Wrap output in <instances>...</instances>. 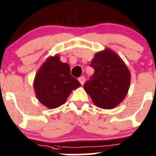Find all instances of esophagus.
<instances>
[{
  "label": "esophagus",
  "instance_id": "esophagus-1",
  "mask_svg": "<svg viewBox=\"0 0 156 156\" xmlns=\"http://www.w3.org/2000/svg\"><path fill=\"white\" fill-rule=\"evenodd\" d=\"M78 81H79V82L81 83V85H83L84 83V81H85V78H84V77H80V78H78Z\"/></svg>",
  "mask_w": 156,
  "mask_h": 156
}]
</instances>
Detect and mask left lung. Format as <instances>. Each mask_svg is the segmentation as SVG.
Wrapping results in <instances>:
<instances>
[{"label": "left lung", "instance_id": "obj_1", "mask_svg": "<svg viewBox=\"0 0 156 156\" xmlns=\"http://www.w3.org/2000/svg\"><path fill=\"white\" fill-rule=\"evenodd\" d=\"M90 66L94 73L85 82L84 89L98 107H116L123 101L130 87V73L127 66L110 49L96 53Z\"/></svg>", "mask_w": 156, "mask_h": 156}]
</instances>
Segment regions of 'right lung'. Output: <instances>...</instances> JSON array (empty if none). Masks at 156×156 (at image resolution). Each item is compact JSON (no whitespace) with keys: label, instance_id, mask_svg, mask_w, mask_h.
I'll list each match as a JSON object with an SVG mask.
<instances>
[{"label":"right lung","instance_id":"1","mask_svg":"<svg viewBox=\"0 0 156 156\" xmlns=\"http://www.w3.org/2000/svg\"><path fill=\"white\" fill-rule=\"evenodd\" d=\"M37 100L46 107L55 108L66 103L70 93L81 86L70 74L68 63L62 62L59 56H50L37 71L34 80Z\"/></svg>","mask_w":156,"mask_h":156}]
</instances>
